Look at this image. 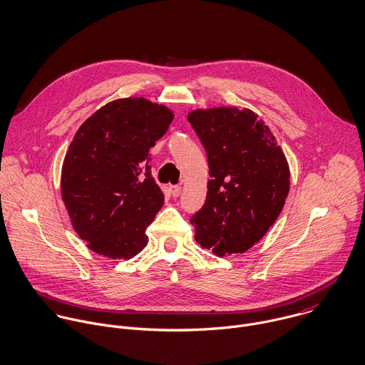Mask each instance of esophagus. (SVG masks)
Wrapping results in <instances>:
<instances>
[{
	"label": "esophagus",
	"instance_id": "1",
	"mask_svg": "<svg viewBox=\"0 0 365 365\" xmlns=\"http://www.w3.org/2000/svg\"><path fill=\"white\" fill-rule=\"evenodd\" d=\"M170 194L173 197H178L181 194V187L180 185H170Z\"/></svg>",
	"mask_w": 365,
	"mask_h": 365
}]
</instances>
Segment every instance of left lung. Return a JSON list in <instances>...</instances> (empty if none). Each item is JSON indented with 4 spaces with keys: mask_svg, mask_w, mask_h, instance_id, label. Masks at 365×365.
Returning <instances> with one entry per match:
<instances>
[{
    "mask_svg": "<svg viewBox=\"0 0 365 365\" xmlns=\"http://www.w3.org/2000/svg\"><path fill=\"white\" fill-rule=\"evenodd\" d=\"M208 158L205 204L190 222L197 242L218 257L241 254L278 218L289 191L287 158L268 125L248 108L188 114Z\"/></svg>",
    "mask_w": 365,
    "mask_h": 365,
    "instance_id": "1",
    "label": "left lung"
}]
</instances>
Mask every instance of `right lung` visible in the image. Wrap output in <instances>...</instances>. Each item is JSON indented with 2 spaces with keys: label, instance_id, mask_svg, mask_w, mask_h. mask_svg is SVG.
Listing matches in <instances>:
<instances>
[{
  "label": "right lung",
  "instance_id": "add662e5",
  "mask_svg": "<svg viewBox=\"0 0 365 365\" xmlns=\"http://www.w3.org/2000/svg\"><path fill=\"white\" fill-rule=\"evenodd\" d=\"M174 114L145 98H121L96 111L71 141L61 171L63 201L88 248L130 259L164 204L151 175L150 148Z\"/></svg>",
  "mask_w": 365,
  "mask_h": 365
}]
</instances>
